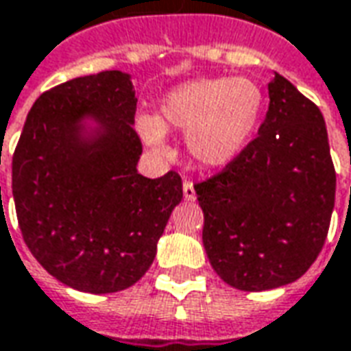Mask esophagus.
Segmentation results:
<instances>
[{
	"label": "esophagus",
	"instance_id": "1",
	"mask_svg": "<svg viewBox=\"0 0 351 351\" xmlns=\"http://www.w3.org/2000/svg\"><path fill=\"white\" fill-rule=\"evenodd\" d=\"M183 197H185L187 201H195V199H197V193H195V187H193L191 180L183 181Z\"/></svg>",
	"mask_w": 351,
	"mask_h": 351
}]
</instances>
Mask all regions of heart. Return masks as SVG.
I'll use <instances>...</instances> for the list:
<instances>
[{
    "label": "heart",
    "mask_w": 351,
    "mask_h": 351,
    "mask_svg": "<svg viewBox=\"0 0 351 351\" xmlns=\"http://www.w3.org/2000/svg\"><path fill=\"white\" fill-rule=\"evenodd\" d=\"M263 93L249 79H199L171 90L160 117H141L138 133L148 147L168 154L164 129L187 133V150L203 166H222L243 150L257 125Z\"/></svg>",
    "instance_id": "obj_1"
}]
</instances>
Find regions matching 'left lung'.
Segmentation results:
<instances>
[{
  "label": "left lung",
  "instance_id": "left-lung-1",
  "mask_svg": "<svg viewBox=\"0 0 351 351\" xmlns=\"http://www.w3.org/2000/svg\"><path fill=\"white\" fill-rule=\"evenodd\" d=\"M269 98L257 137L195 183L208 261L243 291L303 276L323 249L335 208L336 171L319 106L278 73Z\"/></svg>",
  "mask_w": 351,
  "mask_h": 351
}]
</instances>
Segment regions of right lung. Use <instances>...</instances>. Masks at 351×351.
<instances>
[{"label": "right lung", "instance_id": "1", "mask_svg": "<svg viewBox=\"0 0 351 351\" xmlns=\"http://www.w3.org/2000/svg\"><path fill=\"white\" fill-rule=\"evenodd\" d=\"M129 75L102 71L61 82L30 108L13 152V199L30 253L53 278L88 293L125 290L145 276L171 210L183 199L170 170L137 171L143 143ZM103 125L86 143L78 121Z\"/></svg>", "mask_w": 351, "mask_h": 351}]
</instances>
